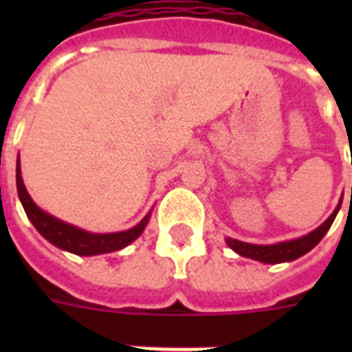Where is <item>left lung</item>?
<instances>
[{
	"label": "left lung",
	"instance_id": "8db88e82",
	"mask_svg": "<svg viewBox=\"0 0 352 352\" xmlns=\"http://www.w3.org/2000/svg\"><path fill=\"white\" fill-rule=\"evenodd\" d=\"M342 201L338 206L334 208V212L329 215V219L325 223L318 226L316 230L309 232L307 235H301L298 239L281 241V243H274V245H252V243H245V241L232 239L226 237V245L230 246L235 254H239L243 257H250L256 261L267 263V265H276V263H289L294 261L298 257L305 256L307 252H311L314 246L323 239V235L327 234L333 221L336 219V214L340 212Z\"/></svg>",
	"mask_w": 352,
	"mask_h": 352
}]
</instances>
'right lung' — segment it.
Instances as JSON below:
<instances>
[{"mask_svg":"<svg viewBox=\"0 0 352 352\" xmlns=\"http://www.w3.org/2000/svg\"><path fill=\"white\" fill-rule=\"evenodd\" d=\"M16 186H18V197L23 204L25 214H27L30 223L34 225L36 230L40 232L49 243L62 248V250L76 254V256H98V254H109V252L126 248L127 245H131L133 241L140 237L144 228L148 226L149 217H151V212H148L146 217L133 228L124 232H111V234H95V232L82 230L78 226L69 225L65 221L43 212L32 201L27 188H25L23 179H21L19 155L18 160H16Z\"/></svg>","mask_w":352,"mask_h":352,"instance_id":"right-lung-1","label":"right lung"}]
</instances>
